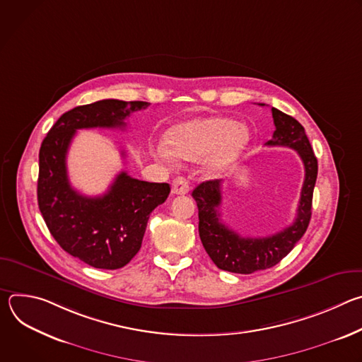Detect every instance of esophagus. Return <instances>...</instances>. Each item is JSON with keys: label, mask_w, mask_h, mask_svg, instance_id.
<instances>
[{"label": "esophagus", "mask_w": 362, "mask_h": 362, "mask_svg": "<svg viewBox=\"0 0 362 362\" xmlns=\"http://www.w3.org/2000/svg\"><path fill=\"white\" fill-rule=\"evenodd\" d=\"M189 192V183L185 177L179 176L172 183V193L173 194H186Z\"/></svg>", "instance_id": "1"}]
</instances>
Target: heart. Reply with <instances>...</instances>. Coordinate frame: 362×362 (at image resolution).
Instances as JSON below:
<instances>
[{
    "label": "heart",
    "mask_w": 362,
    "mask_h": 362,
    "mask_svg": "<svg viewBox=\"0 0 362 362\" xmlns=\"http://www.w3.org/2000/svg\"><path fill=\"white\" fill-rule=\"evenodd\" d=\"M249 140V129L229 117H200L170 127L156 153L166 162H175L176 156L183 160L209 156V168L221 172L236 162Z\"/></svg>",
    "instance_id": "heart-1"
}]
</instances>
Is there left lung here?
Segmentation results:
<instances>
[{
	"mask_svg": "<svg viewBox=\"0 0 362 362\" xmlns=\"http://www.w3.org/2000/svg\"><path fill=\"white\" fill-rule=\"evenodd\" d=\"M272 117L275 132L267 146L296 150L305 168L300 199L292 225L267 238H242L221 221L222 180H206L192 192L199 209V236L203 247L214 264L228 272L247 275L275 267L293 249L311 221L318 160L298 120L275 107H272Z\"/></svg>",
	"mask_w": 362,
	"mask_h": 362,
	"instance_id": "obj_1",
	"label": "left lung"
}]
</instances>
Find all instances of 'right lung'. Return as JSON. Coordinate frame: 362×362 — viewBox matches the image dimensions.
Here are the masks:
<instances>
[{"mask_svg": "<svg viewBox=\"0 0 362 362\" xmlns=\"http://www.w3.org/2000/svg\"><path fill=\"white\" fill-rule=\"evenodd\" d=\"M148 105L107 98L74 107L56 122L41 143L40 212L57 243L93 268L119 269L133 259L150 214L168 199L170 186L133 179L123 170L105 194L84 196L69 180L66 159L70 143L80 129H124L130 113Z\"/></svg>", "mask_w": 362, "mask_h": 362, "instance_id": "1", "label": "right lung"}]
</instances>
